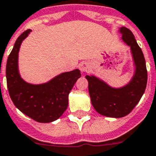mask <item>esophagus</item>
<instances>
[{"label":"esophagus","mask_w":156,"mask_h":156,"mask_svg":"<svg viewBox=\"0 0 156 156\" xmlns=\"http://www.w3.org/2000/svg\"><path fill=\"white\" fill-rule=\"evenodd\" d=\"M78 68L81 72H87L90 69V65L87 62H81L78 65Z\"/></svg>","instance_id":"34e87169"}]
</instances>
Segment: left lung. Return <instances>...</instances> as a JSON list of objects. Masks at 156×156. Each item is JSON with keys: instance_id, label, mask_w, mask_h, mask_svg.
<instances>
[{"instance_id": "left-lung-1", "label": "left lung", "mask_w": 156, "mask_h": 156, "mask_svg": "<svg viewBox=\"0 0 156 156\" xmlns=\"http://www.w3.org/2000/svg\"><path fill=\"white\" fill-rule=\"evenodd\" d=\"M122 40L130 46L135 65V73L129 83L120 88H114L95 76L87 75L91 104L100 115L122 118L133 110L147 87V70L143 53L135 37L128 28H119Z\"/></svg>"}]
</instances>
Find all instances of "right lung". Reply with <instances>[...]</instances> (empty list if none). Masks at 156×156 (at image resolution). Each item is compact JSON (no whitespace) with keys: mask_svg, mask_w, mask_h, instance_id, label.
<instances>
[{"mask_svg":"<svg viewBox=\"0 0 156 156\" xmlns=\"http://www.w3.org/2000/svg\"><path fill=\"white\" fill-rule=\"evenodd\" d=\"M30 32L28 29L18 37L8 57L7 87L12 101L21 112L39 123H51L58 119L67 109L69 94L81 77L80 70L60 73L38 85L23 80L18 69V56L20 45Z\"/></svg>","mask_w":156,"mask_h":156,"instance_id":"1","label":"right lung"}]
</instances>
